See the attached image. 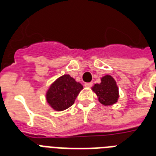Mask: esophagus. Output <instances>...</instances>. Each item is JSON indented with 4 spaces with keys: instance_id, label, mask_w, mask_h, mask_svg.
<instances>
[{
    "instance_id": "esophagus-1",
    "label": "esophagus",
    "mask_w": 156,
    "mask_h": 156,
    "mask_svg": "<svg viewBox=\"0 0 156 156\" xmlns=\"http://www.w3.org/2000/svg\"><path fill=\"white\" fill-rule=\"evenodd\" d=\"M91 86H92V83H85L86 87H90Z\"/></svg>"
}]
</instances>
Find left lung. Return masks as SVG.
<instances>
[{"label":"left lung","instance_id":"8db88e82","mask_svg":"<svg viewBox=\"0 0 156 156\" xmlns=\"http://www.w3.org/2000/svg\"><path fill=\"white\" fill-rule=\"evenodd\" d=\"M98 96L100 104L109 106L116 104L119 98V89L112 76L105 75L101 78V83H96L91 88Z\"/></svg>","mask_w":156,"mask_h":156}]
</instances>
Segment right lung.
I'll list each match as a JSON object with an SVG mask.
<instances>
[{
	"mask_svg": "<svg viewBox=\"0 0 156 156\" xmlns=\"http://www.w3.org/2000/svg\"><path fill=\"white\" fill-rule=\"evenodd\" d=\"M83 89L80 83L70 75L65 74L51 84L46 92V100L55 111H64L73 105Z\"/></svg>",
	"mask_w": 156,
	"mask_h": 156,
	"instance_id": "obj_1",
	"label": "right lung"
}]
</instances>
